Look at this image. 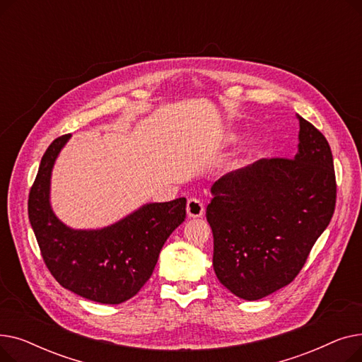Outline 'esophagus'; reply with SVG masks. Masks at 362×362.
I'll return each instance as SVG.
<instances>
[{
    "mask_svg": "<svg viewBox=\"0 0 362 362\" xmlns=\"http://www.w3.org/2000/svg\"><path fill=\"white\" fill-rule=\"evenodd\" d=\"M205 211L204 208V204L202 201L197 199V198H189L187 199V205H186V213L189 217L192 218H197V217H201Z\"/></svg>",
    "mask_w": 362,
    "mask_h": 362,
    "instance_id": "obj_1",
    "label": "esophagus"
}]
</instances>
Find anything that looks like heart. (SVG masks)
<instances>
[{
    "label": "heart",
    "mask_w": 362,
    "mask_h": 362,
    "mask_svg": "<svg viewBox=\"0 0 362 362\" xmlns=\"http://www.w3.org/2000/svg\"><path fill=\"white\" fill-rule=\"evenodd\" d=\"M238 139H239V135H238V133H235V132H230L229 135H227V138H226V141H227V142H230V144L236 142Z\"/></svg>",
    "instance_id": "heart-1"
}]
</instances>
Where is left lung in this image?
<instances>
[{"mask_svg":"<svg viewBox=\"0 0 362 362\" xmlns=\"http://www.w3.org/2000/svg\"><path fill=\"white\" fill-rule=\"evenodd\" d=\"M296 119L292 160H259L211 186L206 220L214 236L213 267L223 286L245 300L289 284L334 213L329 142L310 122Z\"/></svg>","mask_w":362,"mask_h":362,"instance_id":"8db88e82","label":"left lung"}]
</instances>
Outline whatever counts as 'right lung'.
Returning a JSON list of instances; mask_svg holds the SVG:
<instances>
[{
    "label": "right lung",
    "mask_w": 362,
    "mask_h": 362,
    "mask_svg": "<svg viewBox=\"0 0 362 362\" xmlns=\"http://www.w3.org/2000/svg\"><path fill=\"white\" fill-rule=\"evenodd\" d=\"M70 136L57 138L45 151L29 194V221L48 270L63 288L116 305L151 277L167 238L185 221L186 198L144 204L100 229H73L51 206L52 168Z\"/></svg>",
    "instance_id": "obj_1"
}]
</instances>
